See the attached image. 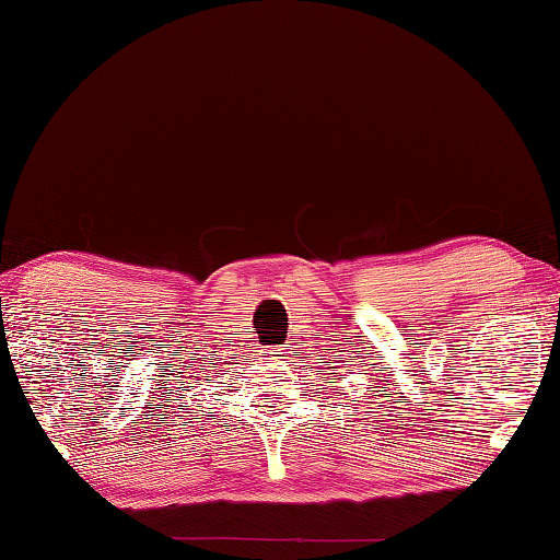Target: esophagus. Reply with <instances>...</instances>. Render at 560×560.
<instances>
[{
    "mask_svg": "<svg viewBox=\"0 0 560 560\" xmlns=\"http://www.w3.org/2000/svg\"><path fill=\"white\" fill-rule=\"evenodd\" d=\"M283 355V348H271L269 350V358H281Z\"/></svg>",
    "mask_w": 560,
    "mask_h": 560,
    "instance_id": "esophagus-1",
    "label": "esophagus"
}]
</instances>
